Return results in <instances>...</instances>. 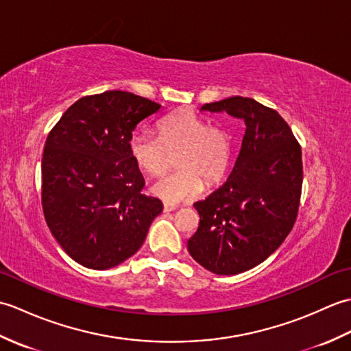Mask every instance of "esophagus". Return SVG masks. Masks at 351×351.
Segmentation results:
<instances>
[{
  "label": "esophagus",
  "mask_w": 351,
  "mask_h": 351,
  "mask_svg": "<svg viewBox=\"0 0 351 351\" xmlns=\"http://www.w3.org/2000/svg\"><path fill=\"white\" fill-rule=\"evenodd\" d=\"M176 205H173V204H167V202H164V205H162V210H164V213H169V211H175L176 210Z\"/></svg>",
  "instance_id": "1"
}]
</instances>
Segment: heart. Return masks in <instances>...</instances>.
<instances>
[{
  "label": "heart",
  "instance_id": "obj_1",
  "mask_svg": "<svg viewBox=\"0 0 351 351\" xmlns=\"http://www.w3.org/2000/svg\"><path fill=\"white\" fill-rule=\"evenodd\" d=\"M176 154L180 169L154 182L152 193L167 204H180L202 195L208 184L225 176L230 161V137L219 125H210L191 111H176L158 122V137L136 131L130 138V154L137 167L160 175L169 166V154Z\"/></svg>",
  "mask_w": 351,
  "mask_h": 351
}]
</instances>
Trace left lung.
<instances>
[{
	"mask_svg": "<svg viewBox=\"0 0 351 351\" xmlns=\"http://www.w3.org/2000/svg\"><path fill=\"white\" fill-rule=\"evenodd\" d=\"M202 110L243 119L245 131L232 173L195 206L199 228L187 247L215 274H238L263 263L293 229L299 213L302 147L278 111L232 96Z\"/></svg>",
	"mask_w": 351,
	"mask_h": 351,
	"instance_id": "left-lung-1",
	"label": "left lung"
}]
</instances>
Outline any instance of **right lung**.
Instances as JSON below:
<instances>
[{
    "label": "right lung",
    "mask_w": 351,
    "mask_h": 351,
    "mask_svg": "<svg viewBox=\"0 0 351 351\" xmlns=\"http://www.w3.org/2000/svg\"><path fill=\"white\" fill-rule=\"evenodd\" d=\"M160 104L122 90L84 96L64 111L45 141L42 208L57 243L93 270L136 253L160 199L141 193L145 180L130 154L138 122Z\"/></svg>",
    "instance_id": "right-lung-1"
}]
</instances>
